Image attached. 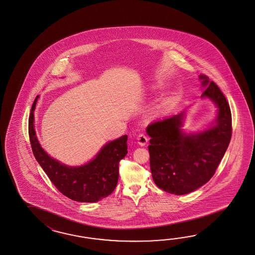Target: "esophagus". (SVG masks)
Here are the masks:
<instances>
[{
  "mask_svg": "<svg viewBox=\"0 0 255 255\" xmlns=\"http://www.w3.org/2000/svg\"><path fill=\"white\" fill-rule=\"evenodd\" d=\"M137 139H138V144L140 146L146 145V143L148 142V138L145 134H139Z\"/></svg>",
  "mask_w": 255,
  "mask_h": 255,
  "instance_id": "esophagus-1",
  "label": "esophagus"
}]
</instances>
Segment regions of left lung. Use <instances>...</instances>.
<instances>
[{
	"label": "left lung",
	"instance_id": "1",
	"mask_svg": "<svg viewBox=\"0 0 255 255\" xmlns=\"http://www.w3.org/2000/svg\"><path fill=\"white\" fill-rule=\"evenodd\" d=\"M204 91L217 107V117L209 128L195 133L182 130L184 112L149 125L148 150L154 183L174 195H185L201 187L215 173L232 136L229 104L218 86L200 74Z\"/></svg>",
	"mask_w": 255,
	"mask_h": 255
}]
</instances>
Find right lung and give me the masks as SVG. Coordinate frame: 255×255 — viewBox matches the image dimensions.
Listing matches in <instances>:
<instances>
[{
  "label": "right lung",
  "instance_id": "right-lung-1",
  "mask_svg": "<svg viewBox=\"0 0 255 255\" xmlns=\"http://www.w3.org/2000/svg\"><path fill=\"white\" fill-rule=\"evenodd\" d=\"M38 99L39 96L34 100L29 114V140L37 162L52 183L62 195L78 202H98L108 197L117 187L119 162L128 153V136L107 142L94 158L85 165H64L48 155L38 141L34 129V110Z\"/></svg>",
  "mask_w": 255,
  "mask_h": 255
}]
</instances>
